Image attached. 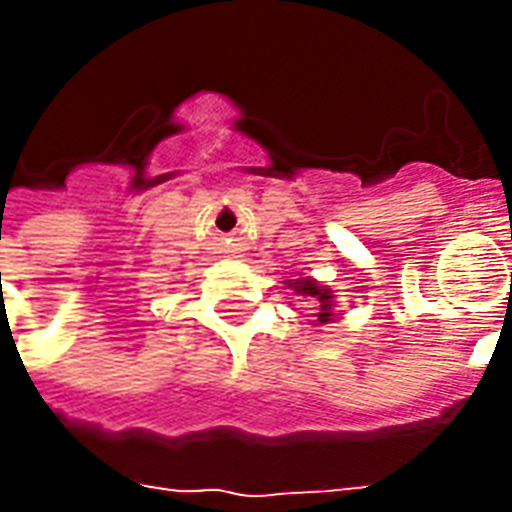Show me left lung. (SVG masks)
<instances>
[{"instance_id": "left-lung-1", "label": "left lung", "mask_w": 512, "mask_h": 512, "mask_svg": "<svg viewBox=\"0 0 512 512\" xmlns=\"http://www.w3.org/2000/svg\"><path fill=\"white\" fill-rule=\"evenodd\" d=\"M288 282H290V288H296V293H301V296H312V299L318 301V323L332 321L334 318L332 290L318 285L315 279H288Z\"/></svg>"}]
</instances>
